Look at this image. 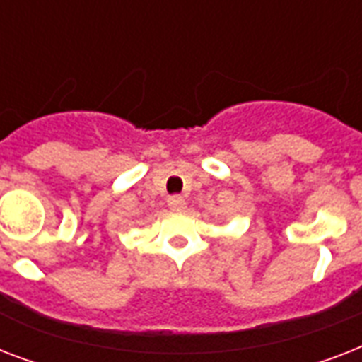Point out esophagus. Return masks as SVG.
<instances>
[{
	"label": "esophagus",
	"mask_w": 362,
	"mask_h": 362,
	"mask_svg": "<svg viewBox=\"0 0 362 362\" xmlns=\"http://www.w3.org/2000/svg\"><path fill=\"white\" fill-rule=\"evenodd\" d=\"M167 203H169V209L175 210V212H180V210L186 209V201L180 195H173V197H169Z\"/></svg>",
	"instance_id": "34e87169"
}]
</instances>
